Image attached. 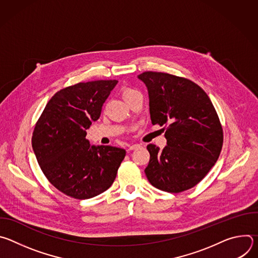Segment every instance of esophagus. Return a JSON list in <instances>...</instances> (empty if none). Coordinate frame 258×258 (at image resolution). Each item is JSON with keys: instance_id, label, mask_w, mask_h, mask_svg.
I'll return each instance as SVG.
<instances>
[{"instance_id": "esophagus-1", "label": "esophagus", "mask_w": 258, "mask_h": 258, "mask_svg": "<svg viewBox=\"0 0 258 258\" xmlns=\"http://www.w3.org/2000/svg\"><path fill=\"white\" fill-rule=\"evenodd\" d=\"M141 145L140 144H132L128 146V150H136L138 148H140Z\"/></svg>"}]
</instances>
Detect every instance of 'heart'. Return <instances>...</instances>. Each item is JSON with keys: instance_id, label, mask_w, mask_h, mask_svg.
Returning <instances> with one entry per match:
<instances>
[{"instance_id": "b5f03b06", "label": "heart", "mask_w": 258, "mask_h": 258, "mask_svg": "<svg viewBox=\"0 0 258 258\" xmlns=\"http://www.w3.org/2000/svg\"><path fill=\"white\" fill-rule=\"evenodd\" d=\"M136 93H138L137 91H135V90H133V89H125L124 91H123V98L125 99V98H127L128 96H131V95H133V94H136Z\"/></svg>"}]
</instances>
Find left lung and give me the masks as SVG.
<instances>
[{"instance_id":"left-lung-1","label":"left lung","mask_w":258,"mask_h":258,"mask_svg":"<svg viewBox=\"0 0 258 258\" xmlns=\"http://www.w3.org/2000/svg\"><path fill=\"white\" fill-rule=\"evenodd\" d=\"M147 87L152 124L165 125L162 150L147 146L145 169L155 188L179 193L193 188L208 173L222 151L224 135L207 94L190 80L146 71L138 76ZM163 128V130H164Z\"/></svg>"}]
</instances>
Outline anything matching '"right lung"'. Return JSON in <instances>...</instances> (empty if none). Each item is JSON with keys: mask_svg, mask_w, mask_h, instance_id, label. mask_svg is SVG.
<instances>
[{"mask_svg": "<svg viewBox=\"0 0 258 258\" xmlns=\"http://www.w3.org/2000/svg\"><path fill=\"white\" fill-rule=\"evenodd\" d=\"M117 81L79 83L57 92L47 103L32 134V149L41 169L60 192L90 199L112 185L125 150L91 146L87 130Z\"/></svg>", "mask_w": 258, "mask_h": 258, "instance_id": "add662e5", "label": "right lung"}]
</instances>
